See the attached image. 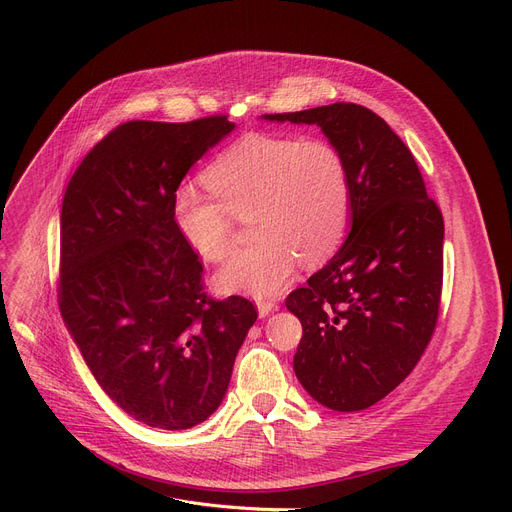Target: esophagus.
Instances as JSON below:
<instances>
[{"label": "esophagus", "instance_id": "34e87169", "mask_svg": "<svg viewBox=\"0 0 512 512\" xmlns=\"http://www.w3.org/2000/svg\"><path fill=\"white\" fill-rule=\"evenodd\" d=\"M278 309V303L276 301H257V311H259V317H267L272 311Z\"/></svg>", "mask_w": 512, "mask_h": 512}]
</instances>
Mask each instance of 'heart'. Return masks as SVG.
<instances>
[{"instance_id": "1", "label": "heart", "mask_w": 512, "mask_h": 512, "mask_svg": "<svg viewBox=\"0 0 512 512\" xmlns=\"http://www.w3.org/2000/svg\"><path fill=\"white\" fill-rule=\"evenodd\" d=\"M214 197L180 186L172 195L174 228L199 259L218 263L232 249L228 213L251 214L253 247L234 255L215 276L222 292L263 299L299 270L330 259L348 232L353 188L344 155L326 139L247 134L203 172Z\"/></svg>"}]
</instances>
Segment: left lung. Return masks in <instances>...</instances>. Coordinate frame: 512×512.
Listing matches in <instances>:
<instances>
[{
  "instance_id": "obj_1",
  "label": "left lung",
  "mask_w": 512,
  "mask_h": 512,
  "mask_svg": "<svg viewBox=\"0 0 512 512\" xmlns=\"http://www.w3.org/2000/svg\"><path fill=\"white\" fill-rule=\"evenodd\" d=\"M267 122L315 124L344 155L351 232L305 288L288 294L303 338L294 373L319 405L363 411L388 396L432 340L442 294L444 220L407 145L371 110L332 103Z\"/></svg>"
}]
</instances>
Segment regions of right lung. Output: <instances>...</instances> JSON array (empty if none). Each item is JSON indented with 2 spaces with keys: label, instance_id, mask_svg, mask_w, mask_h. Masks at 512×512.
Here are the masks:
<instances>
[{
  "label": "right lung",
  "instance_id": "obj_1",
  "mask_svg": "<svg viewBox=\"0 0 512 512\" xmlns=\"http://www.w3.org/2000/svg\"><path fill=\"white\" fill-rule=\"evenodd\" d=\"M234 130L226 116L132 120L68 182L60 218V311L93 378L130 417L188 429L222 405L251 301H213L172 220L186 172Z\"/></svg>",
  "mask_w": 512,
  "mask_h": 512
}]
</instances>
